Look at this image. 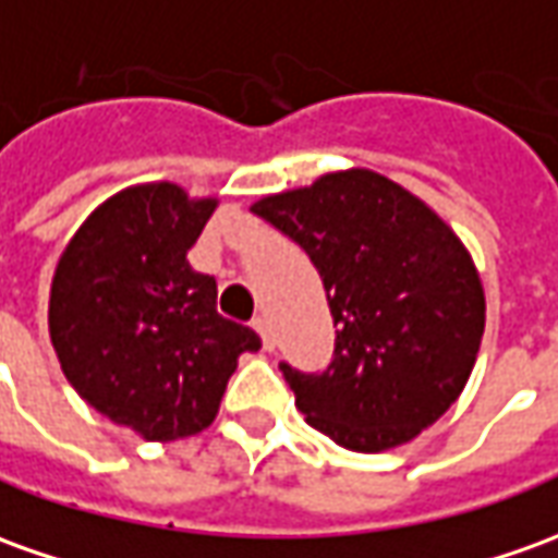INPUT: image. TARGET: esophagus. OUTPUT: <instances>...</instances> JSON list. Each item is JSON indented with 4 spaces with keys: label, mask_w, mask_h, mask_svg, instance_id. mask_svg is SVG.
<instances>
[{
    "label": "esophagus",
    "mask_w": 558,
    "mask_h": 558,
    "mask_svg": "<svg viewBox=\"0 0 558 558\" xmlns=\"http://www.w3.org/2000/svg\"><path fill=\"white\" fill-rule=\"evenodd\" d=\"M255 330H257V337H260V345L267 349V352H272L276 349V337H272V328H270V322L267 318H255Z\"/></svg>",
    "instance_id": "obj_1"
}]
</instances>
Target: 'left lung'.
I'll use <instances>...</instances> for the list:
<instances>
[{"mask_svg": "<svg viewBox=\"0 0 558 558\" xmlns=\"http://www.w3.org/2000/svg\"><path fill=\"white\" fill-rule=\"evenodd\" d=\"M252 213L301 245L337 328L325 374L282 364L306 422L352 452H383L459 401L486 328V294L440 215L374 169L325 172Z\"/></svg>", "mask_w": 558, "mask_h": 558, "instance_id": "1", "label": "left lung"}]
</instances>
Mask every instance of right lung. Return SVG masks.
I'll return each instance as SVG.
<instances>
[{
	"mask_svg": "<svg viewBox=\"0 0 558 558\" xmlns=\"http://www.w3.org/2000/svg\"><path fill=\"white\" fill-rule=\"evenodd\" d=\"M218 197L172 182L118 191L84 218L57 260L48 301L53 352L84 401L142 440L209 428L252 328L218 316L213 276L187 248Z\"/></svg>",
	"mask_w": 558,
	"mask_h": 558,
	"instance_id": "1",
	"label": "right lung"
}]
</instances>
